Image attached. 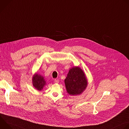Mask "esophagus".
<instances>
[{
  "mask_svg": "<svg viewBox=\"0 0 129 129\" xmlns=\"http://www.w3.org/2000/svg\"><path fill=\"white\" fill-rule=\"evenodd\" d=\"M54 81L55 83H59V81L58 80H57V79H55Z\"/></svg>",
  "mask_w": 129,
  "mask_h": 129,
  "instance_id": "1",
  "label": "esophagus"
}]
</instances>
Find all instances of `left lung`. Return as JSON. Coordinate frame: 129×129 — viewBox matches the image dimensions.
<instances>
[{
    "instance_id": "1",
    "label": "left lung",
    "mask_w": 129,
    "mask_h": 129,
    "mask_svg": "<svg viewBox=\"0 0 129 129\" xmlns=\"http://www.w3.org/2000/svg\"><path fill=\"white\" fill-rule=\"evenodd\" d=\"M67 93L70 95H78L86 89L88 80L84 71L79 67H73L69 70L64 80Z\"/></svg>"
}]
</instances>
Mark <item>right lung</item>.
Masks as SVG:
<instances>
[{
	"mask_svg": "<svg viewBox=\"0 0 129 129\" xmlns=\"http://www.w3.org/2000/svg\"><path fill=\"white\" fill-rule=\"evenodd\" d=\"M32 83L34 87L39 91H42L46 84L44 77L37 73H35L33 76Z\"/></svg>",
	"mask_w": 129,
	"mask_h": 129,
	"instance_id": "1",
	"label": "right lung"
}]
</instances>
